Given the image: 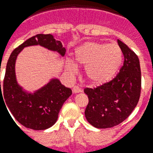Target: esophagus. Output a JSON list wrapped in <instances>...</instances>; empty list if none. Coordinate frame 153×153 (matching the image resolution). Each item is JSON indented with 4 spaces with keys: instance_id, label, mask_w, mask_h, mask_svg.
Here are the masks:
<instances>
[{
    "instance_id": "obj_1",
    "label": "esophagus",
    "mask_w": 153,
    "mask_h": 153,
    "mask_svg": "<svg viewBox=\"0 0 153 153\" xmlns=\"http://www.w3.org/2000/svg\"><path fill=\"white\" fill-rule=\"evenodd\" d=\"M72 91H73V93H79V92L82 91V89L79 87V86H74V87H73V90H72Z\"/></svg>"
}]
</instances>
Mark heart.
Segmentation results:
<instances>
[{
	"instance_id": "1",
	"label": "heart",
	"mask_w": 153,
	"mask_h": 153,
	"mask_svg": "<svg viewBox=\"0 0 153 153\" xmlns=\"http://www.w3.org/2000/svg\"><path fill=\"white\" fill-rule=\"evenodd\" d=\"M75 59L78 63L86 66L88 81L102 84L111 80L118 71L123 61V51L116 43L87 42L77 50ZM66 67L71 73L77 71L76 66L71 62H68Z\"/></svg>"
}]
</instances>
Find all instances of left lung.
Instances as JSON below:
<instances>
[{"mask_svg":"<svg viewBox=\"0 0 153 153\" xmlns=\"http://www.w3.org/2000/svg\"><path fill=\"white\" fill-rule=\"evenodd\" d=\"M123 51V64L111 81L94 88L86 87L88 104L87 120L97 128H109L121 123L131 115L141 91V71L135 52L118 39Z\"/></svg>","mask_w":153,"mask_h":153,"instance_id":"1","label":"left lung"}]
</instances>
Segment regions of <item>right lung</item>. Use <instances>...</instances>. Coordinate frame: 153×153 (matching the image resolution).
Segmentation results:
<instances>
[{
    "label": "right lung",
    "instance_id": "add662e5",
    "mask_svg": "<svg viewBox=\"0 0 153 153\" xmlns=\"http://www.w3.org/2000/svg\"><path fill=\"white\" fill-rule=\"evenodd\" d=\"M34 45L58 51L62 56L66 53L62 44L59 41H55L51 34H37L27 39L15 49L9 57L2 92L0 81V99L4 98V105H7L12 115L22 125L33 130H45L56 123L59 111L64 102L71 95L72 91L63 86L58 79H52L33 94L22 91L16 80L15 62L22 49Z\"/></svg>",
    "mask_w": 153,
    "mask_h": 153
}]
</instances>
